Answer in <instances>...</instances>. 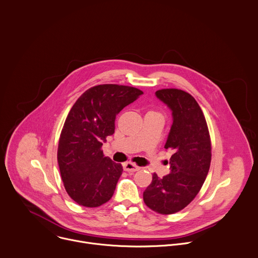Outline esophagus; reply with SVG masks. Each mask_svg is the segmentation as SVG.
I'll return each instance as SVG.
<instances>
[{
    "label": "esophagus",
    "mask_w": 258,
    "mask_h": 258,
    "mask_svg": "<svg viewBox=\"0 0 258 258\" xmlns=\"http://www.w3.org/2000/svg\"><path fill=\"white\" fill-rule=\"evenodd\" d=\"M122 166H123V170L127 171V172H136V171H138L140 169V167H138L137 165H135L134 163H131V162H126Z\"/></svg>",
    "instance_id": "34e87169"
}]
</instances>
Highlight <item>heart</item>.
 I'll list each match as a JSON object with an SVG mask.
<instances>
[{
	"label": "heart",
	"instance_id": "b5f03b06",
	"mask_svg": "<svg viewBox=\"0 0 258 258\" xmlns=\"http://www.w3.org/2000/svg\"><path fill=\"white\" fill-rule=\"evenodd\" d=\"M150 113H157V112H154V111H150ZM159 114V113H158Z\"/></svg>",
	"mask_w": 258,
	"mask_h": 258
}]
</instances>
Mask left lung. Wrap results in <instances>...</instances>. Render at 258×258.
Segmentation results:
<instances>
[{
  "label": "left lung",
  "instance_id": "left-lung-1",
  "mask_svg": "<svg viewBox=\"0 0 258 258\" xmlns=\"http://www.w3.org/2000/svg\"><path fill=\"white\" fill-rule=\"evenodd\" d=\"M155 94L172 111L173 122L164 148L174 154L169 162L170 173L163 178L154 173L143 197L151 210L170 215L188 206L201 190L209 173L212 146L205 115L190 94L179 89Z\"/></svg>",
  "mask_w": 258,
  "mask_h": 258
}]
</instances>
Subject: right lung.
I'll return each instance as SVG.
<instances>
[{"mask_svg":"<svg viewBox=\"0 0 258 258\" xmlns=\"http://www.w3.org/2000/svg\"><path fill=\"white\" fill-rule=\"evenodd\" d=\"M142 94L130 86L98 85L85 91L70 110L57 163L64 188L78 205L97 208L112 198L122 166L105 157L101 147L114 134L116 115Z\"/></svg>","mask_w":258,"mask_h":258,"instance_id":"right-lung-1","label":"right lung"}]
</instances>
